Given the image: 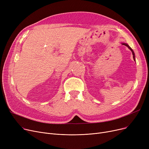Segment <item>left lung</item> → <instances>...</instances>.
<instances>
[{"label": "left lung", "mask_w": 149, "mask_h": 149, "mask_svg": "<svg viewBox=\"0 0 149 149\" xmlns=\"http://www.w3.org/2000/svg\"><path fill=\"white\" fill-rule=\"evenodd\" d=\"M121 44L122 45H125V46H126L127 48L132 51V54H133V58H134V60L135 61V53H134V51H133V49L130 48V47L129 46V45H128V44H127V43H121Z\"/></svg>", "instance_id": "1"}]
</instances>
